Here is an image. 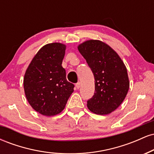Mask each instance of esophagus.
I'll return each instance as SVG.
<instances>
[{
	"instance_id": "1",
	"label": "esophagus",
	"mask_w": 154,
	"mask_h": 154,
	"mask_svg": "<svg viewBox=\"0 0 154 154\" xmlns=\"http://www.w3.org/2000/svg\"><path fill=\"white\" fill-rule=\"evenodd\" d=\"M75 86H76V88H77V89H79V88H80V86H81V83H80V82H77V83H76Z\"/></svg>"
}]
</instances>
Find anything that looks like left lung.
<instances>
[{
    "instance_id": "left-lung-1",
    "label": "left lung",
    "mask_w": 154,
    "mask_h": 154,
    "mask_svg": "<svg viewBox=\"0 0 154 154\" xmlns=\"http://www.w3.org/2000/svg\"><path fill=\"white\" fill-rule=\"evenodd\" d=\"M95 78V93L88 100L92 112L106 115L123 102L130 88L128 71L119 55L103 42L91 40L78 46Z\"/></svg>"
}]
</instances>
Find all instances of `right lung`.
I'll use <instances>...</instances> for the list:
<instances>
[{"instance_id": "right-lung-1", "label": "right lung", "mask_w": 154, "mask_h": 154, "mask_svg": "<svg viewBox=\"0 0 154 154\" xmlns=\"http://www.w3.org/2000/svg\"><path fill=\"white\" fill-rule=\"evenodd\" d=\"M66 45L59 43L44 45L26 69L24 89L29 103L44 116H51L63 110L75 85L66 78L62 61Z\"/></svg>"}]
</instances>
